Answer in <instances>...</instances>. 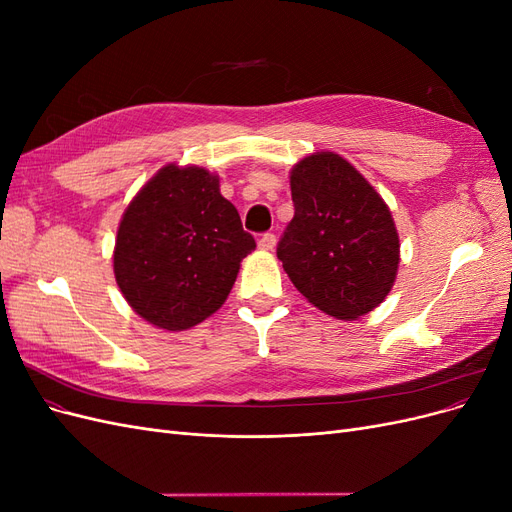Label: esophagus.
Masks as SVG:
<instances>
[{
    "label": "esophagus",
    "mask_w": 512,
    "mask_h": 512,
    "mask_svg": "<svg viewBox=\"0 0 512 512\" xmlns=\"http://www.w3.org/2000/svg\"><path fill=\"white\" fill-rule=\"evenodd\" d=\"M275 235H273V232H265V235H260V239H258V247H260V250H273V247H275Z\"/></svg>",
    "instance_id": "34e87169"
}]
</instances>
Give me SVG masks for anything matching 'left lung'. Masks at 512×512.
Instances as JSON below:
<instances>
[{
  "label": "left lung",
  "instance_id": "8db88e82",
  "mask_svg": "<svg viewBox=\"0 0 512 512\" xmlns=\"http://www.w3.org/2000/svg\"><path fill=\"white\" fill-rule=\"evenodd\" d=\"M294 218L277 243L290 282L322 312L356 320L393 288L399 237L389 207L337 153L320 151L290 173Z\"/></svg>",
  "mask_w": 512,
  "mask_h": 512
}]
</instances>
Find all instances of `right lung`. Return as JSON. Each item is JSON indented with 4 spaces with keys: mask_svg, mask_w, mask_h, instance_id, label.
Listing matches in <instances>:
<instances>
[{
    "mask_svg": "<svg viewBox=\"0 0 512 512\" xmlns=\"http://www.w3.org/2000/svg\"><path fill=\"white\" fill-rule=\"evenodd\" d=\"M254 247L218 177L168 164L123 213L115 277L138 316L183 331L218 312Z\"/></svg>",
    "mask_w": 512,
    "mask_h": 512,
    "instance_id": "1",
    "label": "right lung"
}]
</instances>
